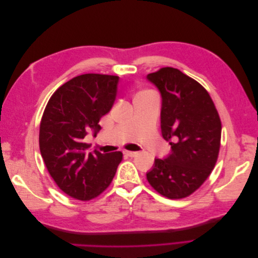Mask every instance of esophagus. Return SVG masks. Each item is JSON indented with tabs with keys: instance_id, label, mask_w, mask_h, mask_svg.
Instances as JSON below:
<instances>
[{
	"instance_id": "34e87169",
	"label": "esophagus",
	"mask_w": 258,
	"mask_h": 258,
	"mask_svg": "<svg viewBox=\"0 0 258 258\" xmlns=\"http://www.w3.org/2000/svg\"><path fill=\"white\" fill-rule=\"evenodd\" d=\"M123 154H124V155H127V156H129V157H135V156H137V155H138V152L124 151V152H123Z\"/></svg>"
}]
</instances>
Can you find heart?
<instances>
[{
	"label": "heart",
	"instance_id": "1",
	"mask_svg": "<svg viewBox=\"0 0 258 258\" xmlns=\"http://www.w3.org/2000/svg\"><path fill=\"white\" fill-rule=\"evenodd\" d=\"M142 93H144V92H142ZM140 95H141V93H140Z\"/></svg>",
	"mask_w": 258,
	"mask_h": 258
}]
</instances>
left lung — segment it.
<instances>
[{"mask_svg":"<svg viewBox=\"0 0 258 258\" xmlns=\"http://www.w3.org/2000/svg\"><path fill=\"white\" fill-rule=\"evenodd\" d=\"M146 80L161 96L160 126L171 145L167 157L155 158L147 181L162 196L181 199L204 184L220 152L222 123L208 91L174 68H162Z\"/></svg>","mask_w":258,"mask_h":258,"instance_id":"8db88e82","label":"left lung"}]
</instances>
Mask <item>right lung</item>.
<instances>
[{
  "label": "right lung",
  "mask_w": 258,
  "mask_h": 258,
  "mask_svg": "<svg viewBox=\"0 0 258 258\" xmlns=\"http://www.w3.org/2000/svg\"><path fill=\"white\" fill-rule=\"evenodd\" d=\"M119 77L83 74L59 87L49 99L40 126V151L59 188L72 198L90 200L107 188L121 152L90 151L99 120L111 111Z\"/></svg>",
  "instance_id": "1"
}]
</instances>
